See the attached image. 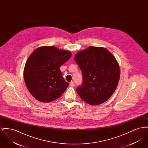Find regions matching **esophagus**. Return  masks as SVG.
<instances>
[{
    "mask_svg": "<svg viewBox=\"0 0 148 148\" xmlns=\"http://www.w3.org/2000/svg\"><path fill=\"white\" fill-rule=\"evenodd\" d=\"M69 84H70V85H71V86H74V85H75V84H74V82H71Z\"/></svg>",
    "mask_w": 148,
    "mask_h": 148,
    "instance_id": "obj_1",
    "label": "esophagus"
}]
</instances>
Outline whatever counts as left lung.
<instances>
[{
    "mask_svg": "<svg viewBox=\"0 0 148 148\" xmlns=\"http://www.w3.org/2000/svg\"><path fill=\"white\" fill-rule=\"evenodd\" d=\"M74 59L82 71V85L77 89L80 97L91 106L107 101L119 81V64L105 48L89 47L79 51Z\"/></svg>",
    "mask_w": 148,
    "mask_h": 148,
    "instance_id": "1",
    "label": "left lung"
}]
</instances>
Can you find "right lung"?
Here are the masks:
<instances>
[{"instance_id":"1","label":"right lung","mask_w":148,"mask_h":148,"mask_svg":"<svg viewBox=\"0 0 148 148\" xmlns=\"http://www.w3.org/2000/svg\"><path fill=\"white\" fill-rule=\"evenodd\" d=\"M69 51L53 46H43L29 56L24 69L25 85L34 98L49 103L59 98L69 84L62 76L60 67L69 59Z\"/></svg>"}]
</instances>
